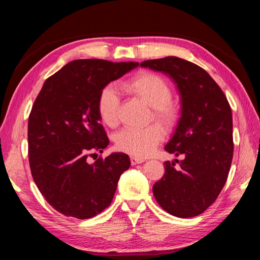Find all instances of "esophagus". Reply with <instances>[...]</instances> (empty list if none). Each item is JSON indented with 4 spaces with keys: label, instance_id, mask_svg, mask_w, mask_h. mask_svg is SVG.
<instances>
[{
    "label": "esophagus",
    "instance_id": "obj_1",
    "mask_svg": "<svg viewBox=\"0 0 260 260\" xmlns=\"http://www.w3.org/2000/svg\"><path fill=\"white\" fill-rule=\"evenodd\" d=\"M143 161H144L143 158H139V157H134V156L131 157V164L132 165L141 164V162H143Z\"/></svg>",
    "mask_w": 260,
    "mask_h": 260
}]
</instances>
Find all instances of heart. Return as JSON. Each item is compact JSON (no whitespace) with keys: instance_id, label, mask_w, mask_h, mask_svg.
<instances>
[{"instance_id":"obj_1","label":"heart","mask_w":260,"mask_h":260,"mask_svg":"<svg viewBox=\"0 0 260 260\" xmlns=\"http://www.w3.org/2000/svg\"><path fill=\"white\" fill-rule=\"evenodd\" d=\"M127 93L143 101L152 108L151 119L155 120L167 133L175 129L180 120V111L171 102L173 90L170 83L159 74L142 72L125 81ZM98 114L101 121L109 127H116L119 122L120 98L116 88L108 85L101 89L98 103ZM162 133L158 126L151 125L142 129L126 128L114 139L118 150L131 156L146 157L160 143Z\"/></svg>"}]
</instances>
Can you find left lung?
I'll use <instances>...</instances> for the list:
<instances>
[{
	"label": "left lung",
	"instance_id": "1",
	"mask_svg": "<svg viewBox=\"0 0 260 260\" xmlns=\"http://www.w3.org/2000/svg\"><path fill=\"white\" fill-rule=\"evenodd\" d=\"M141 67L164 72L181 95V117L165 150L182 160L165 161L152 187L166 212L179 218L203 213L218 199L230 173L234 142L231 105L210 74L179 57L144 60Z\"/></svg>",
	"mask_w": 260,
	"mask_h": 260
}]
</instances>
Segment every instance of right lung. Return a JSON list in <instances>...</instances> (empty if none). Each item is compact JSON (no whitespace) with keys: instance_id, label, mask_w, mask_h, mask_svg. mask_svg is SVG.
Returning a JSON list of instances; mask_svg holds the SVG:
<instances>
[{"instance_id":"1","label":"right lung","mask_w":260,"mask_h":260,"mask_svg":"<svg viewBox=\"0 0 260 260\" xmlns=\"http://www.w3.org/2000/svg\"><path fill=\"white\" fill-rule=\"evenodd\" d=\"M139 63L104 59L70 61L43 83L28 117V159L34 182L59 213L89 219L111 204L126 153L103 152L109 139L96 109L101 89Z\"/></svg>"}]
</instances>
